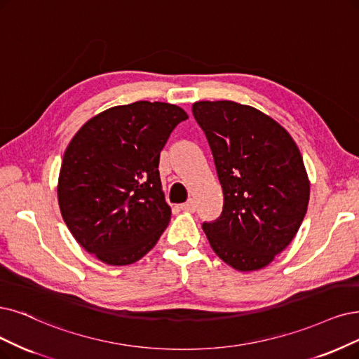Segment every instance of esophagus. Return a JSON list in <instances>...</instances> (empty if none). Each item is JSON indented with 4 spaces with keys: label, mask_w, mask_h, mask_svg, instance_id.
<instances>
[{
    "label": "esophagus",
    "mask_w": 359,
    "mask_h": 359,
    "mask_svg": "<svg viewBox=\"0 0 359 359\" xmlns=\"http://www.w3.org/2000/svg\"><path fill=\"white\" fill-rule=\"evenodd\" d=\"M180 208H182L183 211H188V213H194L195 208H196V204H195L194 200H188L187 203L180 205Z\"/></svg>",
    "instance_id": "1"
}]
</instances>
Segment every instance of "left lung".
Segmentation results:
<instances>
[{
  "label": "left lung",
  "instance_id": "left-lung-1",
  "mask_svg": "<svg viewBox=\"0 0 359 359\" xmlns=\"http://www.w3.org/2000/svg\"><path fill=\"white\" fill-rule=\"evenodd\" d=\"M213 152L223 189L222 216L203 229L231 268H266L294 240L306 215L311 182L290 133L253 106L233 100L192 104Z\"/></svg>",
  "mask_w": 359,
  "mask_h": 359
}]
</instances>
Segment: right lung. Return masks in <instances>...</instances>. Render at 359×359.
Returning a JSON list of instances; mask_svg holds the SVG:
<instances>
[{"mask_svg":"<svg viewBox=\"0 0 359 359\" xmlns=\"http://www.w3.org/2000/svg\"><path fill=\"white\" fill-rule=\"evenodd\" d=\"M188 114L164 102L114 106L79 128L57 180L62 217L76 243L111 266L148 255L171 217L159 154Z\"/></svg>","mask_w":359,"mask_h":359,"instance_id":"obj_1","label":"right lung"}]
</instances>
